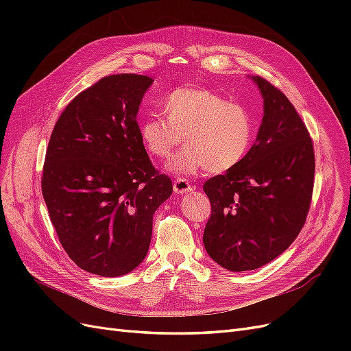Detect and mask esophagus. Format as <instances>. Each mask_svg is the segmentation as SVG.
Listing matches in <instances>:
<instances>
[{"instance_id": "1", "label": "esophagus", "mask_w": 351, "mask_h": 351, "mask_svg": "<svg viewBox=\"0 0 351 351\" xmlns=\"http://www.w3.org/2000/svg\"><path fill=\"white\" fill-rule=\"evenodd\" d=\"M173 189H174L176 193H180V195L192 192V190H193L192 184H190L186 178H177L174 184H173Z\"/></svg>"}]
</instances>
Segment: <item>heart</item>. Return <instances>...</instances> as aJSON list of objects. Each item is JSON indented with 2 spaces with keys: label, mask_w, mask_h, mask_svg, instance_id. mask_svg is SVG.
<instances>
[{
  "label": "heart",
  "mask_w": 351,
  "mask_h": 351,
  "mask_svg": "<svg viewBox=\"0 0 351 351\" xmlns=\"http://www.w3.org/2000/svg\"><path fill=\"white\" fill-rule=\"evenodd\" d=\"M162 115H151L141 125V137L149 155L168 159L178 145L187 146L169 169L195 174L206 168L224 173L237 167L250 149L253 120L241 104L204 88H180L164 101Z\"/></svg>",
  "instance_id": "1"
}]
</instances>
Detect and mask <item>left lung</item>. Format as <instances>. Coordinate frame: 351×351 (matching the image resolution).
Masks as SVG:
<instances>
[{
	"mask_svg": "<svg viewBox=\"0 0 351 351\" xmlns=\"http://www.w3.org/2000/svg\"><path fill=\"white\" fill-rule=\"evenodd\" d=\"M252 79L263 98L256 142L237 167L204 184L212 210L205 249L232 272L261 268L289 249L313 192L315 154L304 123L280 89Z\"/></svg>",
	"mask_w": 351,
	"mask_h": 351,
	"instance_id": "obj_1",
	"label": "left lung"
}]
</instances>
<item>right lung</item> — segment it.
<instances>
[{"label":"right lung","mask_w":351,"mask_h":351,"mask_svg":"<svg viewBox=\"0 0 351 351\" xmlns=\"http://www.w3.org/2000/svg\"><path fill=\"white\" fill-rule=\"evenodd\" d=\"M152 82L132 73L101 79L67 105L48 143L42 195L51 222L70 259L101 277L139 267L155 210L173 193L136 121Z\"/></svg>","instance_id":"obj_1"}]
</instances>
